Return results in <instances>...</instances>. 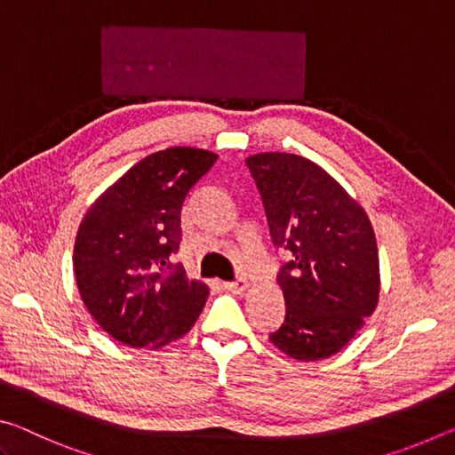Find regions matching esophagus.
<instances>
[{
	"mask_svg": "<svg viewBox=\"0 0 455 455\" xmlns=\"http://www.w3.org/2000/svg\"><path fill=\"white\" fill-rule=\"evenodd\" d=\"M246 287H249V281L243 279V276H238V279H235V281L225 283V289H228L230 292H243V291H246Z\"/></svg>",
	"mask_w": 455,
	"mask_h": 455,
	"instance_id": "1",
	"label": "esophagus"
}]
</instances>
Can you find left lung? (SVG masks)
Wrapping results in <instances>:
<instances>
[{
  "label": "left lung",
  "mask_w": 455,
  "mask_h": 455,
  "mask_svg": "<svg viewBox=\"0 0 455 455\" xmlns=\"http://www.w3.org/2000/svg\"><path fill=\"white\" fill-rule=\"evenodd\" d=\"M263 198L275 246L291 252L276 276L287 315L268 339L289 357L317 361L341 351L379 301V252L355 198L297 154L244 160Z\"/></svg>",
  "instance_id": "left-lung-1"
}]
</instances>
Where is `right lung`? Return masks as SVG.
I'll use <instances>...</instances> for the list:
<instances>
[{
    "mask_svg": "<svg viewBox=\"0 0 455 455\" xmlns=\"http://www.w3.org/2000/svg\"><path fill=\"white\" fill-rule=\"evenodd\" d=\"M217 158L188 146L154 152L84 214L76 284L98 325L128 347H163L187 335L203 311L209 287L171 257L182 241L184 198Z\"/></svg>",
    "mask_w": 455,
    "mask_h": 455,
    "instance_id": "right-lung-1",
    "label": "right lung"
}]
</instances>
